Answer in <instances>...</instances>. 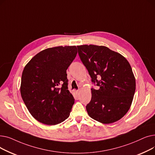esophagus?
I'll use <instances>...</instances> for the list:
<instances>
[{
  "label": "esophagus",
  "mask_w": 155,
  "mask_h": 155,
  "mask_svg": "<svg viewBox=\"0 0 155 155\" xmlns=\"http://www.w3.org/2000/svg\"><path fill=\"white\" fill-rule=\"evenodd\" d=\"M80 92H81V91H80V90H78V91H77L76 94H77L78 95H80Z\"/></svg>",
  "instance_id": "obj_1"
}]
</instances>
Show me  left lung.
<instances>
[{"instance_id": "left-lung-1", "label": "left lung", "mask_w": 155, "mask_h": 155, "mask_svg": "<svg viewBox=\"0 0 155 155\" xmlns=\"http://www.w3.org/2000/svg\"><path fill=\"white\" fill-rule=\"evenodd\" d=\"M78 54L98 90L92 88L86 106L88 116L102 124H111L124 117L131 107L136 80L128 61L106 46H77Z\"/></svg>"}]
</instances>
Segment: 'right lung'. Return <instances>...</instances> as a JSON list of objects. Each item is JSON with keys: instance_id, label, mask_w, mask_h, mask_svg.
<instances>
[{"instance_id": "right-lung-1", "label": "right lung", "mask_w": 155, "mask_h": 155, "mask_svg": "<svg viewBox=\"0 0 155 155\" xmlns=\"http://www.w3.org/2000/svg\"><path fill=\"white\" fill-rule=\"evenodd\" d=\"M77 54L75 46L47 48L24 67L21 95L32 116L40 123L56 125L69 117L75 99L68 90L67 70Z\"/></svg>"}]
</instances>
